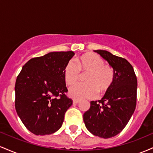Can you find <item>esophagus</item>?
<instances>
[{
  "label": "esophagus",
  "mask_w": 153,
  "mask_h": 153,
  "mask_svg": "<svg viewBox=\"0 0 153 153\" xmlns=\"http://www.w3.org/2000/svg\"><path fill=\"white\" fill-rule=\"evenodd\" d=\"M80 102V100L79 99H74L73 100V103H74V104H76V103H78Z\"/></svg>",
  "instance_id": "esophagus-1"
}]
</instances>
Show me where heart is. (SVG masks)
Here are the masks:
<instances>
[{"instance_id": "b5f03b06", "label": "heart", "mask_w": 153, "mask_h": 153, "mask_svg": "<svg viewBox=\"0 0 153 153\" xmlns=\"http://www.w3.org/2000/svg\"><path fill=\"white\" fill-rule=\"evenodd\" d=\"M76 65L73 62L67 63L64 69V80L68 85L76 83L81 75L85 83H78L70 88L69 93L75 99H92L97 93L105 94L111 90L114 82L115 73L113 68L105 64L98 54L88 52L76 59Z\"/></svg>"}]
</instances>
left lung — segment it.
Returning <instances> with one entry per match:
<instances>
[{
    "label": "left lung",
    "mask_w": 153,
    "mask_h": 153,
    "mask_svg": "<svg viewBox=\"0 0 153 153\" xmlns=\"http://www.w3.org/2000/svg\"><path fill=\"white\" fill-rule=\"evenodd\" d=\"M113 68L114 82L102 99L91 101L83 114L88 130L95 136L110 138L120 133L134 113L137 104V80L133 67L126 59L106 50H94Z\"/></svg>",
    "instance_id": "1"
}]
</instances>
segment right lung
Segmentation results:
<instances>
[{
    "label": "right lung",
    "mask_w": 153,
    "mask_h": 153,
    "mask_svg": "<svg viewBox=\"0 0 153 153\" xmlns=\"http://www.w3.org/2000/svg\"><path fill=\"white\" fill-rule=\"evenodd\" d=\"M75 53L52 52L29 59L15 84V108L23 124L36 135L50 134L62 127L73 104L67 96L64 69Z\"/></svg>",
    "instance_id": "1"
}]
</instances>
